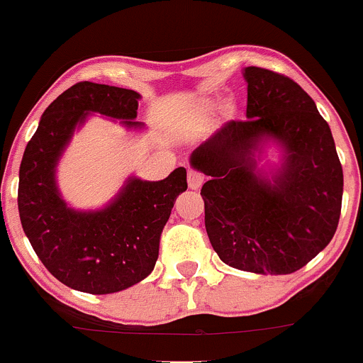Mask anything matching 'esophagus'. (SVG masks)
I'll list each match as a JSON object with an SVG mask.
<instances>
[{"instance_id":"esophagus-1","label":"esophagus","mask_w":363,"mask_h":363,"mask_svg":"<svg viewBox=\"0 0 363 363\" xmlns=\"http://www.w3.org/2000/svg\"><path fill=\"white\" fill-rule=\"evenodd\" d=\"M203 174H200V172L193 170V168H189L188 170V186L189 189H199L200 186L203 184Z\"/></svg>"}]
</instances>
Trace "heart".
I'll return each mask as SVG.
<instances>
[{
	"label": "heart",
	"mask_w": 363,
	"mask_h": 363,
	"mask_svg": "<svg viewBox=\"0 0 363 363\" xmlns=\"http://www.w3.org/2000/svg\"><path fill=\"white\" fill-rule=\"evenodd\" d=\"M213 110V104L211 103H203L202 106L199 108V111H196L195 115H193L191 118L188 121V125H200L203 121H206V117L209 115V111Z\"/></svg>",
	"instance_id": "1"
}]
</instances>
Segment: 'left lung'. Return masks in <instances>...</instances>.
I'll list each match as a JSON object with an SVG mask.
<instances>
[{"label": "left lung", "instance_id": "1", "mask_svg": "<svg viewBox=\"0 0 363 363\" xmlns=\"http://www.w3.org/2000/svg\"><path fill=\"white\" fill-rule=\"evenodd\" d=\"M246 121H230L193 150L202 186L206 230L228 266L259 275H289L332 241L344 175L332 131L312 97L284 74L242 70ZM267 141L283 149L271 176L256 168Z\"/></svg>", "mask_w": 363, "mask_h": 363}]
</instances>
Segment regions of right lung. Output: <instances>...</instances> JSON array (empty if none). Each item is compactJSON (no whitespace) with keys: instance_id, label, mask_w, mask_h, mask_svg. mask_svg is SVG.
Returning a JSON list of instances; mask_svg holds the SVG:
<instances>
[{"instance_id":"add662e5","label":"right lung","mask_w":363,"mask_h":363,"mask_svg":"<svg viewBox=\"0 0 363 363\" xmlns=\"http://www.w3.org/2000/svg\"><path fill=\"white\" fill-rule=\"evenodd\" d=\"M140 94L81 81L56 97L42 115L19 168L21 223L35 253L55 279L90 294L124 291L152 273L160 239L175 199L186 191V168L163 181L129 177L118 195L97 211H76L56 186V164L74 131L90 113L135 122Z\"/></svg>"}]
</instances>
